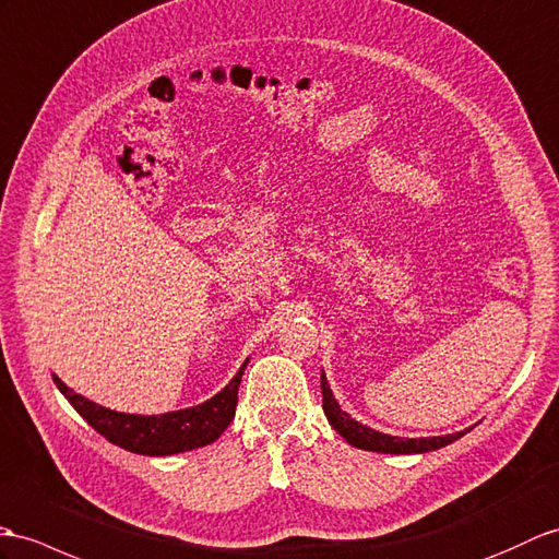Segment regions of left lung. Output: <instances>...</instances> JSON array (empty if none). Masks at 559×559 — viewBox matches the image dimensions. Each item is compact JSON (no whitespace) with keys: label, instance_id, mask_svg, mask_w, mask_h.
Returning <instances> with one entry per match:
<instances>
[{"label":"left lung","instance_id":"8db88e82","mask_svg":"<svg viewBox=\"0 0 559 559\" xmlns=\"http://www.w3.org/2000/svg\"><path fill=\"white\" fill-rule=\"evenodd\" d=\"M321 393H323V414H326L329 424L338 431L349 445L359 450H371V452H385V455H417V452H431L438 448H445L448 443H455L466 431H457L450 436H433V438H397L388 436L381 431H373V428L355 421L347 412L341 409L338 402H335L331 385L326 376L321 373Z\"/></svg>","mask_w":559,"mask_h":559}]
</instances>
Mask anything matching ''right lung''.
<instances>
[{"instance_id": "right-lung-1", "label": "right lung", "mask_w": 559, "mask_h": 559, "mask_svg": "<svg viewBox=\"0 0 559 559\" xmlns=\"http://www.w3.org/2000/svg\"><path fill=\"white\" fill-rule=\"evenodd\" d=\"M248 361L250 359H245V365L238 369L236 376H233L230 383L212 400L202 402L198 407L166 412L159 414V417H154V414L152 417H145V414L114 412L95 405L93 400L73 393L59 376H55V383L63 393V397L71 402L73 409L81 414L97 433L107 438L109 443L119 445L128 452H135V455L166 457L176 455V452L210 445L226 431L233 417H236L238 388Z\"/></svg>"}]
</instances>
